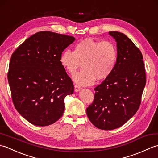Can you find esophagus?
Returning a JSON list of instances; mask_svg holds the SVG:
<instances>
[{
  "label": "esophagus",
  "instance_id": "1",
  "mask_svg": "<svg viewBox=\"0 0 158 158\" xmlns=\"http://www.w3.org/2000/svg\"><path fill=\"white\" fill-rule=\"evenodd\" d=\"M81 89V87H80V86L77 85H75V92H79Z\"/></svg>",
  "mask_w": 158,
  "mask_h": 158
}]
</instances>
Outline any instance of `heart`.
<instances>
[{
    "label": "heart",
    "instance_id": "b5f03b06",
    "mask_svg": "<svg viewBox=\"0 0 158 158\" xmlns=\"http://www.w3.org/2000/svg\"><path fill=\"white\" fill-rule=\"evenodd\" d=\"M117 60V50L111 41L85 39L74 48L64 51L60 57L61 65L70 74L75 73L82 64L83 70L73 76L77 84L91 85L96 79L103 80L111 75Z\"/></svg>",
    "mask_w": 158,
    "mask_h": 158
}]
</instances>
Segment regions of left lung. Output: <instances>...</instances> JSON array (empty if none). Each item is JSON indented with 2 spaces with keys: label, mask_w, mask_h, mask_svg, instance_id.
I'll use <instances>...</instances> for the list:
<instances>
[{
  "label": "left lung",
  "mask_w": 158,
  "mask_h": 158,
  "mask_svg": "<svg viewBox=\"0 0 158 158\" xmlns=\"http://www.w3.org/2000/svg\"><path fill=\"white\" fill-rule=\"evenodd\" d=\"M117 43V60L113 73L94 88V99L86 109L90 122L101 130L123 126L138 110L146 84L143 58L123 33L111 31Z\"/></svg>",
  "instance_id": "8db88e82"
}]
</instances>
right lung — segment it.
Returning <instances> with one entry per match:
<instances>
[{
	"mask_svg": "<svg viewBox=\"0 0 158 158\" xmlns=\"http://www.w3.org/2000/svg\"><path fill=\"white\" fill-rule=\"evenodd\" d=\"M73 36L41 31L30 36L13 52L8 82L13 105L33 125L47 126L62 117L64 98L74 85L60 57Z\"/></svg>",
	"mask_w": 158,
	"mask_h": 158,
	"instance_id": "add662e5",
	"label": "right lung"
}]
</instances>
